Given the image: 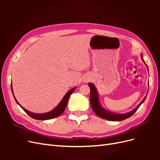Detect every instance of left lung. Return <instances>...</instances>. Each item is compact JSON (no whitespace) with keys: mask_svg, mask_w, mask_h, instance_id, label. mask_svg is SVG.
<instances>
[{"mask_svg":"<svg viewBox=\"0 0 160 160\" xmlns=\"http://www.w3.org/2000/svg\"><path fill=\"white\" fill-rule=\"evenodd\" d=\"M142 59L143 61L145 62L143 59V56L142 55ZM146 63V62H145ZM148 69V67L146 65ZM89 87L90 88L91 90V93H90V103H91V106L92 109H93V111L95 113V114L99 116V118H103L109 121H113V122H116V121H122L125 119H128L130 118L131 116H132L135 112H136L138 108H139V106L142 105L143 102H144V101L146 99V96L143 99L142 101V102L140 103L136 108H135L132 111H131L130 112H128L127 113H124V114H117V113H114L112 112H110L109 111L105 110L103 109L99 104V99H98V91H97L95 87L92 84V83H89Z\"/></svg>","mask_w":160,"mask_h":160,"instance_id":"1","label":"left lung"}]
</instances>
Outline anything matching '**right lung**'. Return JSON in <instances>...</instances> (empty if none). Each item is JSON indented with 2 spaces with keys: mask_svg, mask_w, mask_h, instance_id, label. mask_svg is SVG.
<instances>
[{
  "mask_svg": "<svg viewBox=\"0 0 160 160\" xmlns=\"http://www.w3.org/2000/svg\"><path fill=\"white\" fill-rule=\"evenodd\" d=\"M76 88H74L71 89V90H69L67 93L65 94V95L64 96V98H62V99L61 100V101L60 102V103L58 105V106L57 108H55L54 109L52 110L51 111H49V112H47L45 113H39V114H37V113H34L31 112V111H28L27 109H25L24 108H22V106L18 103V101H17V99H15L14 96V98L15 99L16 102L21 106V108L25 111V112L31 117L32 118L35 119H37V120H47V119H53V118H55L59 117L60 116L62 113L64 112V111L67 107V102H68V100L69 97L71 95V94L72 93V92L74 91V90ZM11 90L12 92V94H13V91H12V84H11Z\"/></svg>",
  "mask_w": 160,
  "mask_h": 160,
  "instance_id": "obj_1",
  "label": "right lung"
}]
</instances>
